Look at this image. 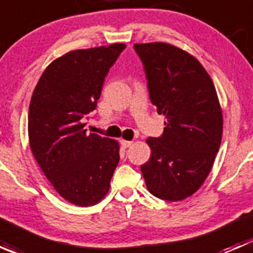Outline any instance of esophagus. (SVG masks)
I'll return each instance as SVG.
<instances>
[{"label": "esophagus", "mask_w": 253, "mask_h": 253, "mask_svg": "<svg viewBox=\"0 0 253 253\" xmlns=\"http://www.w3.org/2000/svg\"><path fill=\"white\" fill-rule=\"evenodd\" d=\"M132 143H133V142H131V141H125V139H122V141H121V145H122V148H128V147H131Z\"/></svg>", "instance_id": "esophagus-1"}]
</instances>
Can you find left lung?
I'll return each mask as SVG.
<instances>
[{"label": "left lung", "mask_w": 253, "mask_h": 253, "mask_svg": "<svg viewBox=\"0 0 253 253\" xmlns=\"http://www.w3.org/2000/svg\"><path fill=\"white\" fill-rule=\"evenodd\" d=\"M159 115L160 137H149L150 159L141 167L148 191L164 201H182L211 172L223 134V114L211 78L186 51L167 44H134Z\"/></svg>", "instance_id": "obj_1"}]
</instances>
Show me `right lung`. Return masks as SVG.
Segmentation results:
<instances>
[{
    "label": "right lung",
    "instance_id": "add662e5",
    "mask_svg": "<svg viewBox=\"0 0 253 253\" xmlns=\"http://www.w3.org/2000/svg\"><path fill=\"white\" fill-rule=\"evenodd\" d=\"M125 44L70 51L47 66L33 93L28 133L33 155L58 195L79 207L108 193L119 143L86 133L104 81Z\"/></svg>",
    "mask_w": 253,
    "mask_h": 253
}]
</instances>
